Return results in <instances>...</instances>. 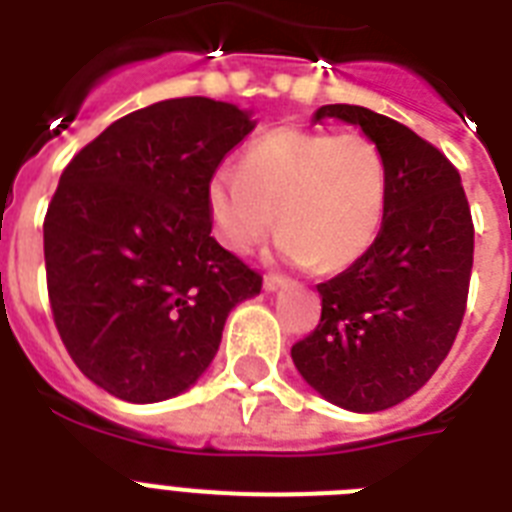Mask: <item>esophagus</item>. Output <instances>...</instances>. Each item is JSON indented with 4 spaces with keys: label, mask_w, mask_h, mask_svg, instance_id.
<instances>
[{
    "label": "esophagus",
    "mask_w": 512,
    "mask_h": 512,
    "mask_svg": "<svg viewBox=\"0 0 512 512\" xmlns=\"http://www.w3.org/2000/svg\"><path fill=\"white\" fill-rule=\"evenodd\" d=\"M289 281L287 279H281V276H276V273H268L263 279V289L265 292H279V289L287 287Z\"/></svg>",
    "instance_id": "34e87169"
}]
</instances>
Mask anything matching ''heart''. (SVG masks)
I'll return each instance as SVG.
<instances>
[{"mask_svg":"<svg viewBox=\"0 0 512 512\" xmlns=\"http://www.w3.org/2000/svg\"><path fill=\"white\" fill-rule=\"evenodd\" d=\"M207 209L217 241L249 255L279 217L281 255L297 265L342 271L372 249L388 209V167L356 132L279 127L252 140L241 170L209 177Z\"/></svg>","mask_w":512,"mask_h":512,"instance_id":"heart-1","label":"heart"}]
</instances>
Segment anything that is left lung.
I'll return each mask as SVG.
<instances>
[{
    "instance_id": "1",
    "label": "left lung",
    "mask_w": 512,
    "mask_h": 512,
    "mask_svg": "<svg viewBox=\"0 0 512 512\" xmlns=\"http://www.w3.org/2000/svg\"><path fill=\"white\" fill-rule=\"evenodd\" d=\"M353 124L388 167V209L372 249L319 284L321 321L292 348L329 404L372 414L433 377L468 303L473 220L460 172L404 124L364 106H321L313 122Z\"/></svg>"
}]
</instances>
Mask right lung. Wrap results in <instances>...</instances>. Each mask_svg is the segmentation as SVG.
<instances>
[{"instance_id":"1","label":"right lung","mask_w":512,"mask_h":512,"mask_svg":"<svg viewBox=\"0 0 512 512\" xmlns=\"http://www.w3.org/2000/svg\"><path fill=\"white\" fill-rule=\"evenodd\" d=\"M252 111L172 98L122 116L60 175L44 217L60 340L98 388L130 404L188 390L228 313L263 279L215 241L207 185L255 130Z\"/></svg>"}]
</instances>
